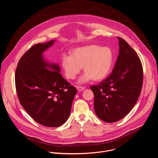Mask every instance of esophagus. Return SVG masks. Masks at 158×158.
Wrapping results in <instances>:
<instances>
[{
  "mask_svg": "<svg viewBox=\"0 0 158 158\" xmlns=\"http://www.w3.org/2000/svg\"><path fill=\"white\" fill-rule=\"evenodd\" d=\"M76 87H77V89H78V91H80L83 90V89L85 88V86H77Z\"/></svg>",
  "mask_w": 158,
  "mask_h": 158,
  "instance_id": "1",
  "label": "esophagus"
}]
</instances>
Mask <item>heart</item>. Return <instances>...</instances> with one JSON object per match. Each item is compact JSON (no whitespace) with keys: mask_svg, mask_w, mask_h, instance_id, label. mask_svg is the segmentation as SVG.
<instances>
[{"mask_svg":"<svg viewBox=\"0 0 158 158\" xmlns=\"http://www.w3.org/2000/svg\"><path fill=\"white\" fill-rule=\"evenodd\" d=\"M113 61V53L108 47L91 45L75 49L72 55L63 54L61 63L66 77L73 80L83 66L86 72L80 79L84 83L91 78L94 81L104 79L110 73Z\"/></svg>","mask_w":158,"mask_h":158,"instance_id":"b5f03b06","label":"heart"}]
</instances>
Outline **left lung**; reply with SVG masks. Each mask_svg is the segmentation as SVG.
<instances>
[{
    "label": "left lung",
    "instance_id": "obj_1",
    "mask_svg": "<svg viewBox=\"0 0 158 158\" xmlns=\"http://www.w3.org/2000/svg\"><path fill=\"white\" fill-rule=\"evenodd\" d=\"M119 39V55L111 74L98 85L91 86L97 116L106 123L123 118L138 100L143 86V69L137 53L124 39Z\"/></svg>",
    "mask_w": 158,
    "mask_h": 158
}]
</instances>
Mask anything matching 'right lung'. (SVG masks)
<instances>
[{"mask_svg": "<svg viewBox=\"0 0 158 158\" xmlns=\"http://www.w3.org/2000/svg\"><path fill=\"white\" fill-rule=\"evenodd\" d=\"M54 42L37 44L20 58L15 75L19 100L38 123L58 127L69 118L77 89L59 72L57 65L44 61L42 53Z\"/></svg>", "mask_w": 158, "mask_h": 158, "instance_id": "1", "label": "right lung"}]
</instances>
